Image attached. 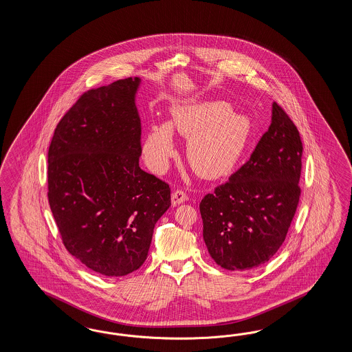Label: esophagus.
Wrapping results in <instances>:
<instances>
[{"label":"esophagus","mask_w":352,"mask_h":352,"mask_svg":"<svg viewBox=\"0 0 352 352\" xmlns=\"http://www.w3.org/2000/svg\"><path fill=\"white\" fill-rule=\"evenodd\" d=\"M187 199H188V196H187L186 192L183 190H177V191L173 192V195H171V204L173 205H179V204L187 201Z\"/></svg>","instance_id":"34e87169"}]
</instances>
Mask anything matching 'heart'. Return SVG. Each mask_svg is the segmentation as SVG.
<instances>
[{
	"instance_id": "1",
	"label": "heart",
	"mask_w": 352,
	"mask_h": 352,
	"mask_svg": "<svg viewBox=\"0 0 352 352\" xmlns=\"http://www.w3.org/2000/svg\"><path fill=\"white\" fill-rule=\"evenodd\" d=\"M171 130L188 139L187 160L204 178H219L234 169L241 157L252 131L250 120L231 112L226 102L175 107L170 125L153 124L143 140V155L155 171L166 169L175 155Z\"/></svg>"
}]
</instances>
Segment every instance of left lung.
I'll return each mask as SVG.
<instances>
[{
  "instance_id": "1",
  "label": "left lung",
  "mask_w": 352,
  "mask_h": 352,
  "mask_svg": "<svg viewBox=\"0 0 352 352\" xmlns=\"http://www.w3.org/2000/svg\"><path fill=\"white\" fill-rule=\"evenodd\" d=\"M302 153L298 129L275 102L250 159L200 203L204 240L218 266L244 271L275 256L297 212Z\"/></svg>"
}]
</instances>
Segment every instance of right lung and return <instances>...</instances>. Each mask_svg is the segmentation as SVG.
Segmentation results:
<instances>
[{
    "label": "right lung",
    "mask_w": 352,
    "mask_h": 352,
    "mask_svg": "<svg viewBox=\"0 0 352 352\" xmlns=\"http://www.w3.org/2000/svg\"><path fill=\"white\" fill-rule=\"evenodd\" d=\"M138 77L87 90L58 122L47 152V199L65 249L104 276L148 254L170 187L139 168Z\"/></svg>",
    "instance_id": "obj_1"
}]
</instances>
